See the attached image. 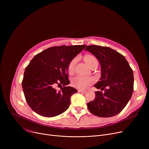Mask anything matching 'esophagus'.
<instances>
[{
	"mask_svg": "<svg viewBox=\"0 0 149 149\" xmlns=\"http://www.w3.org/2000/svg\"><path fill=\"white\" fill-rule=\"evenodd\" d=\"M78 92H80V93H86V91H83V90H80V89L78 90Z\"/></svg>",
	"mask_w": 149,
	"mask_h": 149,
	"instance_id": "1",
	"label": "esophagus"
}]
</instances>
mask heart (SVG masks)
<instances>
[{
	"instance_id": "heart-1",
	"label": "heart",
	"mask_w": 149,
	"mask_h": 149,
	"mask_svg": "<svg viewBox=\"0 0 149 149\" xmlns=\"http://www.w3.org/2000/svg\"><path fill=\"white\" fill-rule=\"evenodd\" d=\"M84 60L87 65L89 66L91 63L94 61H97L96 58L90 55H87L84 57ZM76 60L74 59L70 61L68 66V70L69 72H71L74 70V68ZM93 83V79L90 77H85L80 75H78L73 78L72 80V84L74 87L80 89H86L88 88Z\"/></svg>"
}]
</instances>
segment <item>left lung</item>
<instances>
[{
  "label": "left lung",
  "mask_w": 149,
  "mask_h": 149,
  "mask_svg": "<svg viewBox=\"0 0 149 149\" xmlns=\"http://www.w3.org/2000/svg\"><path fill=\"white\" fill-rule=\"evenodd\" d=\"M101 66V78L94 86L95 98L87 104L89 111L100 117H111L120 113L130 100L134 91V72L122 54L109 47L86 46Z\"/></svg>",
  "instance_id": "1"
}]
</instances>
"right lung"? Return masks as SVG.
I'll return each mask as SVG.
<instances>
[{
	"label": "right lung",
	"mask_w": 149,
	"mask_h": 149,
	"mask_svg": "<svg viewBox=\"0 0 149 149\" xmlns=\"http://www.w3.org/2000/svg\"><path fill=\"white\" fill-rule=\"evenodd\" d=\"M86 46L51 47L31 60L25 70L22 84L26 100L33 111L45 117H53L69 108L70 97L77 90L68 86L70 83L68 66ZM57 85L61 87L60 91L54 88Z\"/></svg>",
	"instance_id": "1"
}]
</instances>
